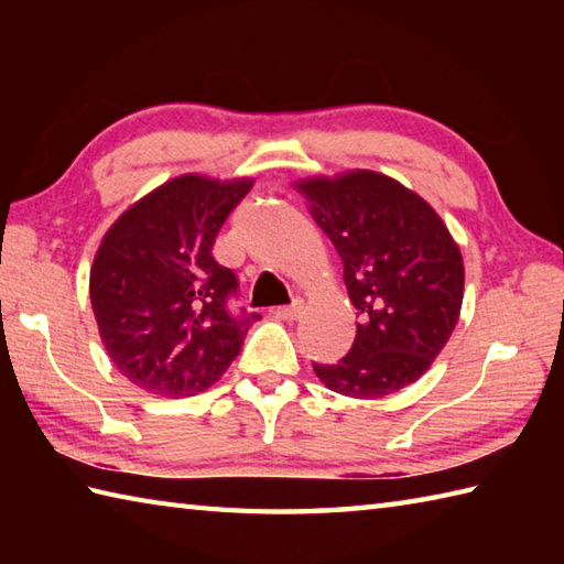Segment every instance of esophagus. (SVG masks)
Instances as JSON below:
<instances>
[{
	"instance_id": "34e87169",
	"label": "esophagus",
	"mask_w": 564,
	"mask_h": 564,
	"mask_svg": "<svg viewBox=\"0 0 564 564\" xmlns=\"http://www.w3.org/2000/svg\"><path fill=\"white\" fill-rule=\"evenodd\" d=\"M303 310H305V305H303V301H293L291 305H283V307H275L273 310V315L279 317V319H297L303 315Z\"/></svg>"
}]
</instances>
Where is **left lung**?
I'll use <instances>...</instances> for the list:
<instances>
[{
	"instance_id": "1",
	"label": "left lung",
	"mask_w": 564,
	"mask_h": 564,
	"mask_svg": "<svg viewBox=\"0 0 564 564\" xmlns=\"http://www.w3.org/2000/svg\"><path fill=\"white\" fill-rule=\"evenodd\" d=\"M344 263L358 310L337 364H313L334 392L376 400L422 378L451 339L463 305L458 245L429 203L394 178L356 170L295 186Z\"/></svg>"
}]
</instances>
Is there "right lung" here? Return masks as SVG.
<instances>
[{
  "label": "right lung",
  "mask_w": 564,
  "mask_h": 564,
  "mask_svg": "<svg viewBox=\"0 0 564 564\" xmlns=\"http://www.w3.org/2000/svg\"><path fill=\"white\" fill-rule=\"evenodd\" d=\"M251 178L184 174L133 203L104 235L89 273L106 354L150 394L188 398L230 366L259 313L232 315L237 275L213 259Z\"/></svg>",
  "instance_id": "1"
}]
</instances>
